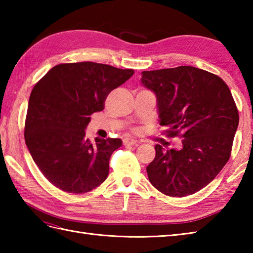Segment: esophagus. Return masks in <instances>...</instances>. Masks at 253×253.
<instances>
[{"mask_svg":"<svg viewBox=\"0 0 253 253\" xmlns=\"http://www.w3.org/2000/svg\"><path fill=\"white\" fill-rule=\"evenodd\" d=\"M123 142H124V144H125V146H132V144H135L137 142V140H136V139H133V138H125L123 140Z\"/></svg>","mask_w":253,"mask_h":253,"instance_id":"esophagus-1","label":"esophagus"}]
</instances>
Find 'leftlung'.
I'll list each match as a JSON object with an SVG mask.
<instances>
[{
  "label": "left lung",
  "mask_w": 253,
  "mask_h": 253,
  "mask_svg": "<svg viewBox=\"0 0 253 253\" xmlns=\"http://www.w3.org/2000/svg\"><path fill=\"white\" fill-rule=\"evenodd\" d=\"M141 83L157 94L160 125L180 137L179 149L155 146L147 166L154 188L187 197L209 185L228 162L239 123L228 85L217 75L192 66L142 72Z\"/></svg>",
  "instance_id": "8db88e82"
}]
</instances>
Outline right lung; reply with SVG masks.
<instances>
[{
    "label": "right lung",
    "instance_id": "right-lung-1",
    "mask_svg": "<svg viewBox=\"0 0 253 253\" xmlns=\"http://www.w3.org/2000/svg\"><path fill=\"white\" fill-rule=\"evenodd\" d=\"M133 69L94 62L52 67L31 91L25 121V141L35 163L58 189L85 193L109 175L118 138L85 139L90 116L104 110L107 95L126 83Z\"/></svg>",
    "mask_w": 253,
    "mask_h": 253
}]
</instances>
